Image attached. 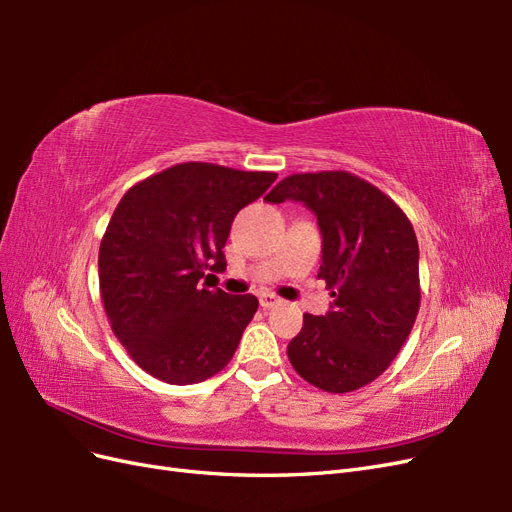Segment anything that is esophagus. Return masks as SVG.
I'll use <instances>...</instances> for the list:
<instances>
[{"label": "esophagus", "instance_id": "1", "mask_svg": "<svg viewBox=\"0 0 512 512\" xmlns=\"http://www.w3.org/2000/svg\"><path fill=\"white\" fill-rule=\"evenodd\" d=\"M282 301L275 297V294H271V292H265V294H260V307L262 309H271V307H275V305H280Z\"/></svg>", "mask_w": 512, "mask_h": 512}]
</instances>
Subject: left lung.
I'll return each mask as SVG.
<instances>
[{
	"mask_svg": "<svg viewBox=\"0 0 512 512\" xmlns=\"http://www.w3.org/2000/svg\"><path fill=\"white\" fill-rule=\"evenodd\" d=\"M265 200H294L316 215L318 277L333 297L324 316H303L301 333L288 344L294 371L329 393L361 389L391 365L418 314V243L410 220L389 196L344 170L290 175Z\"/></svg>",
	"mask_w": 512,
	"mask_h": 512,
	"instance_id": "obj_1",
	"label": "left lung"
}]
</instances>
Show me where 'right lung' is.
I'll return each instance as SVG.
<instances>
[{
    "instance_id": "right-lung-1",
    "label": "right lung",
    "mask_w": 512,
    "mask_h": 512,
    "mask_svg": "<svg viewBox=\"0 0 512 512\" xmlns=\"http://www.w3.org/2000/svg\"><path fill=\"white\" fill-rule=\"evenodd\" d=\"M275 179L185 162L123 194L100 243L102 303L119 342L153 378L203 382L232 359L258 299L209 290L208 271L226 269L232 220Z\"/></svg>"
}]
</instances>
